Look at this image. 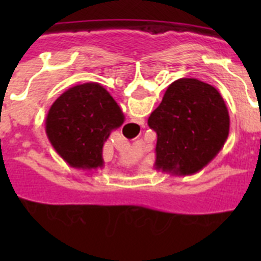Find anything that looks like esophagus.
<instances>
[{
	"instance_id": "obj_1",
	"label": "esophagus",
	"mask_w": 261,
	"mask_h": 261,
	"mask_svg": "<svg viewBox=\"0 0 261 261\" xmlns=\"http://www.w3.org/2000/svg\"><path fill=\"white\" fill-rule=\"evenodd\" d=\"M138 125H144V120L140 119L137 120V121H129V123H126L125 125H124V130L132 135V129L137 128Z\"/></svg>"
}]
</instances>
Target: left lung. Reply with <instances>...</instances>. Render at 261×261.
Returning <instances> with one entry per match:
<instances>
[{"instance_id":"left-lung-1","label":"left lung","mask_w":261,"mask_h":261,"mask_svg":"<svg viewBox=\"0 0 261 261\" xmlns=\"http://www.w3.org/2000/svg\"><path fill=\"white\" fill-rule=\"evenodd\" d=\"M147 124L156 133V170L192 175L220 153L230 117L218 90L196 78H180L166 90Z\"/></svg>"}]
</instances>
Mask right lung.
Segmentation results:
<instances>
[{"label":"right lung","instance_id":"right-lung-1","mask_svg":"<svg viewBox=\"0 0 261 261\" xmlns=\"http://www.w3.org/2000/svg\"><path fill=\"white\" fill-rule=\"evenodd\" d=\"M124 114L102 85L82 84L55 100L45 119V133L56 153L69 166L84 170L103 167V145L123 125Z\"/></svg>","mask_w":261,"mask_h":261}]
</instances>
